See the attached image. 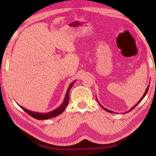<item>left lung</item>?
Listing matches in <instances>:
<instances>
[{
	"label": "left lung",
	"mask_w": 156,
	"mask_h": 156,
	"mask_svg": "<svg viewBox=\"0 0 156 156\" xmlns=\"http://www.w3.org/2000/svg\"><path fill=\"white\" fill-rule=\"evenodd\" d=\"M149 86H150V85H149V84H148V86L147 87V88H146V91H145V92H144V95H143V96L142 98H140V100H139V101L137 102V103H136V104H135V105H134V106H133V107H132L131 108H130V110H129V111H127V112H130V111H131V110H133V108H135V107H136V105H137L139 104V103H140V102L141 101H142V100H143V98H144L145 97V96L146 95V94H147V92H148V89H149ZM96 100L98 101V100H97V98H96ZM98 103H99V104H100V105H101V107H102V108H103V109H104V110H105V111H107V112H111V113H115V112H113V111H110V110H108V109H107V108H105L104 107H103V106H102V105H101L100 104V103H99V101H98Z\"/></svg>",
	"instance_id": "obj_1"
}]
</instances>
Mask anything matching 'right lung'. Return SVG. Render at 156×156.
Segmentation results:
<instances>
[{"mask_svg": "<svg viewBox=\"0 0 156 156\" xmlns=\"http://www.w3.org/2000/svg\"><path fill=\"white\" fill-rule=\"evenodd\" d=\"M74 82H72V83L70 84V85L69 86L68 90L66 92V94L64 101L62 103V105H61L60 107H58V108H56V109H55L54 111H51L49 112H48V113H42V112H33V111H29L28 109H26L25 108L23 107L22 106H20H20L23 110H24L30 116H31L33 118H34V119H36L37 120H47V119H51V118L60 115V114H62V113L64 112V111L65 110L66 107H67V105L68 104L69 98V90H70L71 88H72V87L73 85Z\"/></svg>", "mask_w": 156, "mask_h": 156, "instance_id": "1", "label": "right lung"}]
</instances>
